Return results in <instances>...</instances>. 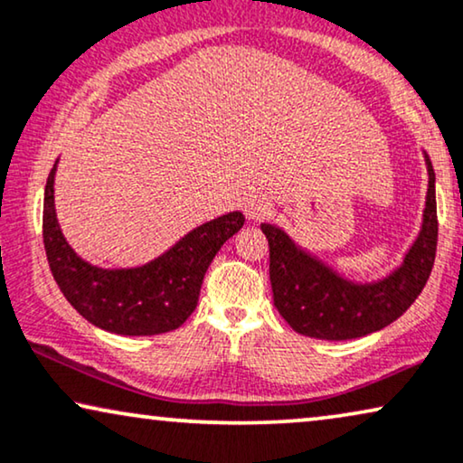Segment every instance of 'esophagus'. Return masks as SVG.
<instances>
[{
	"label": "esophagus",
	"mask_w": 463,
	"mask_h": 463,
	"mask_svg": "<svg viewBox=\"0 0 463 463\" xmlns=\"http://www.w3.org/2000/svg\"><path fill=\"white\" fill-rule=\"evenodd\" d=\"M243 212L250 220H260L270 213V201L260 193H250L243 199Z\"/></svg>",
	"instance_id": "esophagus-1"
}]
</instances>
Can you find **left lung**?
I'll return each instance as SVG.
<instances>
[{
	"instance_id": "obj_1",
	"label": "left lung",
	"mask_w": 463,
	"mask_h": 463,
	"mask_svg": "<svg viewBox=\"0 0 463 463\" xmlns=\"http://www.w3.org/2000/svg\"><path fill=\"white\" fill-rule=\"evenodd\" d=\"M425 165L428 194L421 231L404 254L402 264L383 279L351 281L296 245L279 226L267 222L260 224L269 239L273 303L292 330L322 341H347L385 328L415 303L432 273L439 241L436 175L428 154Z\"/></svg>"
}]
</instances>
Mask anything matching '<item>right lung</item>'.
<instances>
[{"label": "right lung", "instance_id": "obj_1", "mask_svg": "<svg viewBox=\"0 0 463 463\" xmlns=\"http://www.w3.org/2000/svg\"><path fill=\"white\" fill-rule=\"evenodd\" d=\"M57 163L46 182L42 231L52 277L70 305L92 326L114 335L152 336L180 328L196 309L213 256L243 226V213L231 212L196 226L144 267L101 269L82 260L61 232L54 212Z\"/></svg>", "mask_w": 463, "mask_h": 463}]
</instances>
